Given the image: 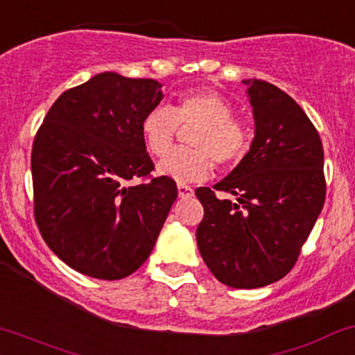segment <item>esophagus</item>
<instances>
[{
    "instance_id": "1",
    "label": "esophagus",
    "mask_w": 355,
    "mask_h": 355,
    "mask_svg": "<svg viewBox=\"0 0 355 355\" xmlns=\"http://www.w3.org/2000/svg\"><path fill=\"white\" fill-rule=\"evenodd\" d=\"M177 190H178V197H180V198L193 197V189H192V187H189V185H185V184H178L177 185Z\"/></svg>"
}]
</instances>
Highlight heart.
<instances>
[{"label":"heart","instance_id":"obj_1","mask_svg":"<svg viewBox=\"0 0 355 355\" xmlns=\"http://www.w3.org/2000/svg\"><path fill=\"white\" fill-rule=\"evenodd\" d=\"M200 125L194 135L197 150L168 151L178 132V124ZM141 135L151 155L165 158L158 171L175 182H198L212 171V159L219 168L237 165L251 145V130L244 121L234 118V107L220 94L212 91L187 92L177 106L155 107L141 121Z\"/></svg>","mask_w":355,"mask_h":355}]
</instances>
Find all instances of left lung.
Instances as JSON below:
<instances>
[{
  "label": "left lung",
  "instance_id": "1",
  "mask_svg": "<svg viewBox=\"0 0 355 355\" xmlns=\"http://www.w3.org/2000/svg\"><path fill=\"white\" fill-rule=\"evenodd\" d=\"M254 116L251 148L214 189L196 196L204 205L197 246L212 275L231 288L278 282L297 263L325 202L323 146L303 109L276 85L243 80Z\"/></svg>",
  "mask_w": 355,
  "mask_h": 355
}]
</instances>
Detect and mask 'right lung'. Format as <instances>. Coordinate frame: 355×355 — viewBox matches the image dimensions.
Wrapping results in <instances>:
<instances>
[{"label": "right lung", "mask_w": 355, "mask_h": 355, "mask_svg": "<svg viewBox=\"0 0 355 355\" xmlns=\"http://www.w3.org/2000/svg\"><path fill=\"white\" fill-rule=\"evenodd\" d=\"M163 99L155 79L103 72L53 103L32 150L35 220L46 246L97 279L130 276L153 251L178 196L155 168L141 121Z\"/></svg>", "instance_id": "add662e5"}]
</instances>
